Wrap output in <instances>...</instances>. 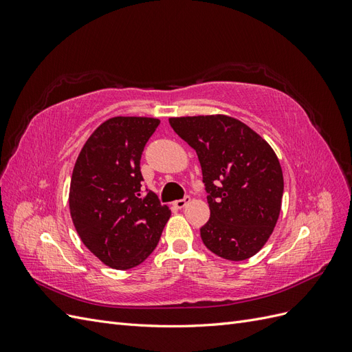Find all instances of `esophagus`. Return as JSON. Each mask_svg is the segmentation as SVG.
Returning <instances> with one entry per match:
<instances>
[{
	"label": "esophagus",
	"instance_id": "1",
	"mask_svg": "<svg viewBox=\"0 0 352 352\" xmlns=\"http://www.w3.org/2000/svg\"><path fill=\"white\" fill-rule=\"evenodd\" d=\"M189 201H190V197H189V195H186V197H184L182 199H176V201L173 202V204H175V207H176V208H184V207L188 204Z\"/></svg>",
	"mask_w": 352,
	"mask_h": 352
}]
</instances>
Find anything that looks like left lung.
<instances>
[{
	"mask_svg": "<svg viewBox=\"0 0 352 352\" xmlns=\"http://www.w3.org/2000/svg\"><path fill=\"white\" fill-rule=\"evenodd\" d=\"M173 131L197 151L210 219L199 229L219 257L242 261L257 254L278 223L283 175L272 146L225 114L172 117Z\"/></svg>",
	"mask_w": 352,
	"mask_h": 352,
	"instance_id": "1",
	"label": "left lung"
}]
</instances>
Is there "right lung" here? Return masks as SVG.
<instances>
[{"mask_svg": "<svg viewBox=\"0 0 352 352\" xmlns=\"http://www.w3.org/2000/svg\"><path fill=\"white\" fill-rule=\"evenodd\" d=\"M160 124L153 117H111L85 142L73 168V225L95 257L117 270L148 258L170 217L154 192L141 197V157Z\"/></svg>", "mask_w": 352, "mask_h": 352, "instance_id": "right-lung-1", "label": "right lung"}]
</instances>
